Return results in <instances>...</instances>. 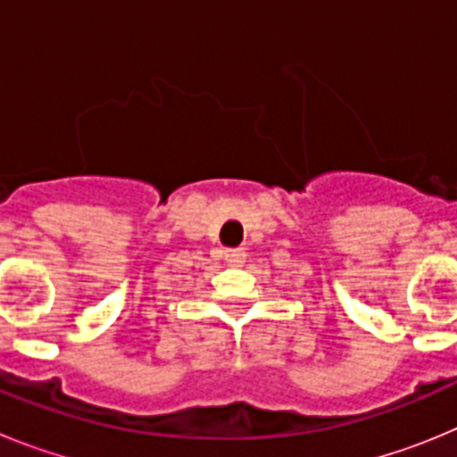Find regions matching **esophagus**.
<instances>
[{
	"label": "esophagus",
	"instance_id": "34e87169",
	"mask_svg": "<svg viewBox=\"0 0 457 457\" xmlns=\"http://www.w3.org/2000/svg\"><path fill=\"white\" fill-rule=\"evenodd\" d=\"M245 256H247V252L242 247H236V249H224V261L231 268H240L242 263H245Z\"/></svg>",
	"mask_w": 457,
	"mask_h": 457
}]
</instances>
